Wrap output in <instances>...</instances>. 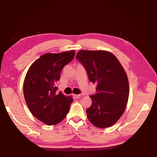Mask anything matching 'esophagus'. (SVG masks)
I'll list each match as a JSON object with an SVG mask.
<instances>
[{
  "mask_svg": "<svg viewBox=\"0 0 157 157\" xmlns=\"http://www.w3.org/2000/svg\"><path fill=\"white\" fill-rule=\"evenodd\" d=\"M74 96L77 98H81V96H82V95H81V94H75Z\"/></svg>",
  "mask_w": 157,
  "mask_h": 157,
  "instance_id": "1",
  "label": "esophagus"
}]
</instances>
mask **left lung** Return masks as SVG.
Returning <instances> with one entry per match:
<instances>
[{"mask_svg":"<svg viewBox=\"0 0 157 157\" xmlns=\"http://www.w3.org/2000/svg\"><path fill=\"white\" fill-rule=\"evenodd\" d=\"M76 59L86 70L90 81L96 83V94L90 96L92 104L87 117L98 128L110 127L120 119L127 105L129 86L123 66L106 51L81 50Z\"/></svg>","mask_w":157,"mask_h":157,"instance_id":"1","label":"left lung"}]
</instances>
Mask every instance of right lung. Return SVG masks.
<instances>
[{
  "label": "right lung",
  "instance_id": "add662e5",
  "mask_svg": "<svg viewBox=\"0 0 157 157\" xmlns=\"http://www.w3.org/2000/svg\"><path fill=\"white\" fill-rule=\"evenodd\" d=\"M74 55L75 51L45 53L31 64L25 75L23 94L27 106L36 119L48 126L66 118L73 102L71 96L56 94V83Z\"/></svg>",
  "mask_w": 157,
  "mask_h": 157
}]
</instances>
